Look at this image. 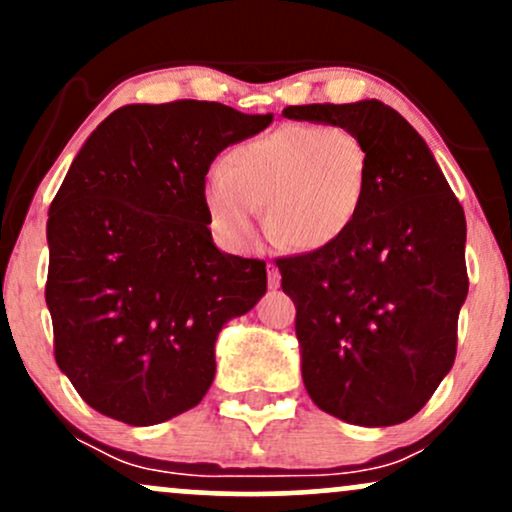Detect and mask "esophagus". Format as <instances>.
I'll return each instance as SVG.
<instances>
[{"label": "esophagus", "mask_w": 512, "mask_h": 512, "mask_svg": "<svg viewBox=\"0 0 512 512\" xmlns=\"http://www.w3.org/2000/svg\"><path fill=\"white\" fill-rule=\"evenodd\" d=\"M267 284H269V289H279V286H281V274H279V269L274 267V264H269Z\"/></svg>", "instance_id": "34e87169"}]
</instances>
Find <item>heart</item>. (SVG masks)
<instances>
[{
	"instance_id": "1",
	"label": "heart",
	"mask_w": 512,
	"mask_h": 512,
	"mask_svg": "<svg viewBox=\"0 0 512 512\" xmlns=\"http://www.w3.org/2000/svg\"><path fill=\"white\" fill-rule=\"evenodd\" d=\"M368 185V151L342 125H284L240 144L204 182L214 233L250 248L267 226L293 250H320L354 226Z\"/></svg>"
}]
</instances>
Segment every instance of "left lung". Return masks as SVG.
<instances>
[{
  "label": "left lung",
  "instance_id": "obj_1",
  "mask_svg": "<svg viewBox=\"0 0 512 512\" xmlns=\"http://www.w3.org/2000/svg\"><path fill=\"white\" fill-rule=\"evenodd\" d=\"M284 117L342 125L368 151L366 197L346 236L276 262L296 303L303 385L346 424H402L455 363L469 291L462 204L390 105H289Z\"/></svg>",
  "mask_w": 512,
  "mask_h": 512
}]
</instances>
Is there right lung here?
<instances>
[{"label":"right lung","mask_w":512,"mask_h":512,"mask_svg":"<svg viewBox=\"0 0 512 512\" xmlns=\"http://www.w3.org/2000/svg\"><path fill=\"white\" fill-rule=\"evenodd\" d=\"M272 120L209 101L134 103L79 149L48 214L45 303L57 366L88 407L154 426L207 395L216 337L255 308L267 269L216 248L204 178Z\"/></svg>","instance_id":"obj_1"}]
</instances>
